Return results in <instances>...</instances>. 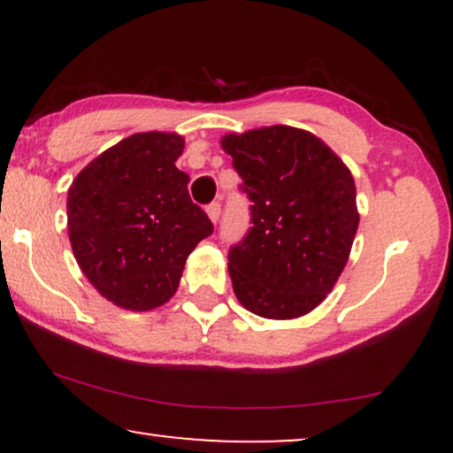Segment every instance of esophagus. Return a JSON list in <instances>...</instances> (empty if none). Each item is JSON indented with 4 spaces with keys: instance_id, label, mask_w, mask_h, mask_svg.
Returning <instances> with one entry per match:
<instances>
[{
    "instance_id": "1",
    "label": "esophagus",
    "mask_w": 453,
    "mask_h": 453,
    "mask_svg": "<svg viewBox=\"0 0 453 453\" xmlns=\"http://www.w3.org/2000/svg\"><path fill=\"white\" fill-rule=\"evenodd\" d=\"M206 212H208V216H210V220H212L214 225H216V222H219V219H220V203H219V202L208 203Z\"/></svg>"
}]
</instances>
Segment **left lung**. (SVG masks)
Returning <instances> with one entry per match:
<instances>
[{
  "label": "left lung",
  "instance_id": "left-lung-1",
  "mask_svg": "<svg viewBox=\"0 0 453 453\" xmlns=\"http://www.w3.org/2000/svg\"><path fill=\"white\" fill-rule=\"evenodd\" d=\"M222 148L251 202V226L228 250L234 295L268 319L309 313L349 259L358 226L355 179L324 142L296 127L228 134Z\"/></svg>",
  "mask_w": 453,
  "mask_h": 453
}]
</instances>
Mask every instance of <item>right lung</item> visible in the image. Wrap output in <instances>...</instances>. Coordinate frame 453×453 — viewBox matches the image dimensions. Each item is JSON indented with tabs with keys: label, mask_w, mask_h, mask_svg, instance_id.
Returning <instances> with one entry per match:
<instances>
[{
	"label": "right lung",
	"mask_w": 453,
	"mask_h": 453,
	"mask_svg": "<svg viewBox=\"0 0 453 453\" xmlns=\"http://www.w3.org/2000/svg\"><path fill=\"white\" fill-rule=\"evenodd\" d=\"M181 152V135L134 134L80 171L67 191L73 256L92 287L123 309L169 301L188 256L214 231L175 166Z\"/></svg>",
	"instance_id": "obj_1"
}]
</instances>
